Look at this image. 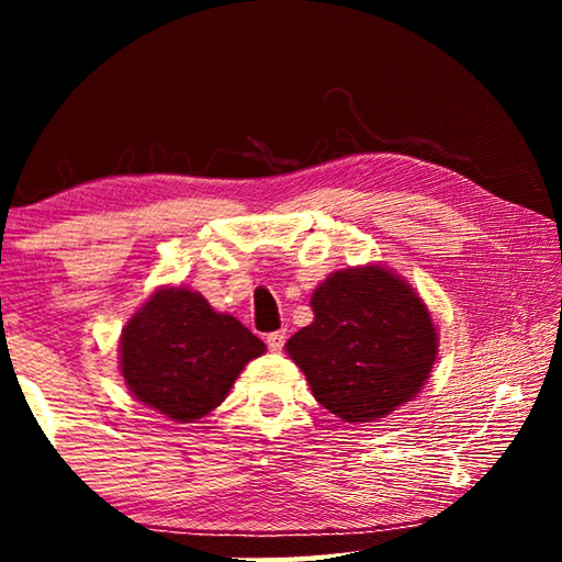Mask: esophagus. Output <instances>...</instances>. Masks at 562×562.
Masks as SVG:
<instances>
[{"mask_svg":"<svg viewBox=\"0 0 562 562\" xmlns=\"http://www.w3.org/2000/svg\"><path fill=\"white\" fill-rule=\"evenodd\" d=\"M284 339H288V335H284V331H272V335H268V347L272 351H282Z\"/></svg>","mask_w":562,"mask_h":562,"instance_id":"1","label":"esophagus"}]
</instances>
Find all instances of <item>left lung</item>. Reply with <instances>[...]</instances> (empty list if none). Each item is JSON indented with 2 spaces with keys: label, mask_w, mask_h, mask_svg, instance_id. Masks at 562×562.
Here are the masks:
<instances>
[{
  "label": "left lung",
  "mask_w": 562,
  "mask_h": 562,
  "mask_svg": "<svg viewBox=\"0 0 562 562\" xmlns=\"http://www.w3.org/2000/svg\"><path fill=\"white\" fill-rule=\"evenodd\" d=\"M312 325L288 339L312 394L349 424L412 402L429 379L439 335L424 300L382 265L331 272L312 292Z\"/></svg>",
  "instance_id": "8db88e82"
}]
</instances>
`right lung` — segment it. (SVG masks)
Here are the masks:
<instances>
[{
	"mask_svg": "<svg viewBox=\"0 0 562 562\" xmlns=\"http://www.w3.org/2000/svg\"><path fill=\"white\" fill-rule=\"evenodd\" d=\"M265 341L233 315L215 312L201 292L160 288L140 304L119 341L128 392L180 424L211 414Z\"/></svg>",
	"mask_w": 562,
	"mask_h": 562,
	"instance_id": "add662e5",
	"label": "right lung"
}]
</instances>
